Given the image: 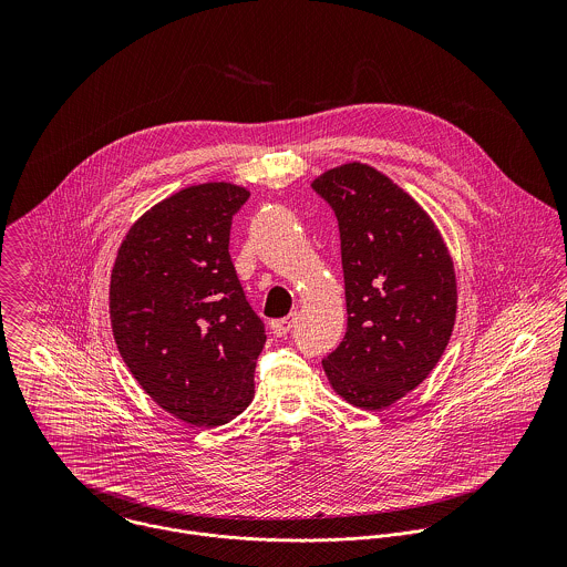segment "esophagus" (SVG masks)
Segmentation results:
<instances>
[{
	"instance_id": "obj_1",
	"label": "esophagus",
	"mask_w": 567,
	"mask_h": 567,
	"mask_svg": "<svg viewBox=\"0 0 567 567\" xmlns=\"http://www.w3.org/2000/svg\"><path fill=\"white\" fill-rule=\"evenodd\" d=\"M295 321H297V315H290V317H286V319H281V321H272V333L275 336H286L290 329H292V324H295Z\"/></svg>"
}]
</instances>
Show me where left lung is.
Listing matches in <instances>:
<instances>
[{"mask_svg": "<svg viewBox=\"0 0 567 567\" xmlns=\"http://www.w3.org/2000/svg\"><path fill=\"white\" fill-rule=\"evenodd\" d=\"M340 231L347 331L323 358L333 391L380 410L416 389L456 319L450 252L427 214L382 172L347 163L312 183Z\"/></svg>", "mask_w": 567, "mask_h": 567, "instance_id": "8db88e82", "label": "left lung"}]
</instances>
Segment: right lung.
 Listing matches in <instances>:
<instances>
[{"instance_id":"1","label":"right lung","mask_w":567,"mask_h":567,"mask_svg":"<svg viewBox=\"0 0 567 567\" xmlns=\"http://www.w3.org/2000/svg\"><path fill=\"white\" fill-rule=\"evenodd\" d=\"M248 192L203 183L144 214L111 272V324L140 386L176 419L216 427L252 402L264 321L246 301L229 252Z\"/></svg>"}]
</instances>
